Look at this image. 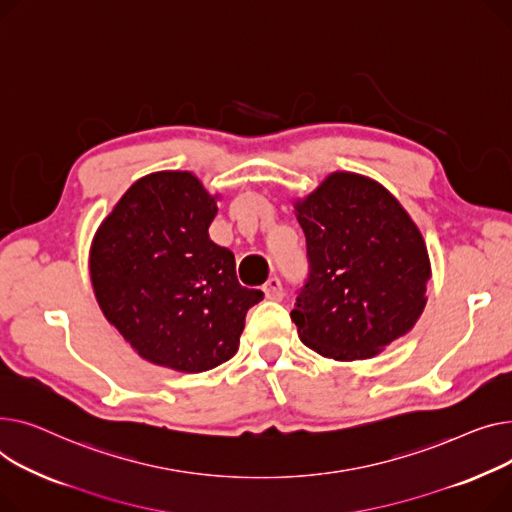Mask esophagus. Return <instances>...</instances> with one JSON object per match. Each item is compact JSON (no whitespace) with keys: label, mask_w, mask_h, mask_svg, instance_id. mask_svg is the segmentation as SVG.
Returning <instances> with one entry per match:
<instances>
[{"label":"esophagus","mask_w":512,"mask_h":512,"mask_svg":"<svg viewBox=\"0 0 512 512\" xmlns=\"http://www.w3.org/2000/svg\"><path fill=\"white\" fill-rule=\"evenodd\" d=\"M262 291H264V295H266L268 299H273V302H281L283 295H285L279 277H270V279L262 285Z\"/></svg>","instance_id":"1"}]
</instances>
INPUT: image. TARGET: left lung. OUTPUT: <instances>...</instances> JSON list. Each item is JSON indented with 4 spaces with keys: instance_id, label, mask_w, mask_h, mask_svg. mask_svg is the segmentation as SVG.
<instances>
[{
    "instance_id": "obj_1",
    "label": "left lung",
    "mask_w": 512,
    "mask_h": 512,
    "mask_svg": "<svg viewBox=\"0 0 512 512\" xmlns=\"http://www.w3.org/2000/svg\"><path fill=\"white\" fill-rule=\"evenodd\" d=\"M308 279L291 320L316 353L353 362L407 335L426 306L430 258L407 210L384 186L333 173L295 202Z\"/></svg>"
}]
</instances>
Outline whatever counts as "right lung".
Wrapping results in <instances>:
<instances>
[{
    "label": "right lung",
    "instance_id": "obj_1",
    "mask_svg": "<svg viewBox=\"0 0 512 512\" xmlns=\"http://www.w3.org/2000/svg\"><path fill=\"white\" fill-rule=\"evenodd\" d=\"M217 196L188 171L150 173L122 196L90 248L105 318L146 362L206 372L235 355L264 293L242 287L235 256L208 237Z\"/></svg>",
    "mask_w": 512,
    "mask_h": 512
}]
</instances>
